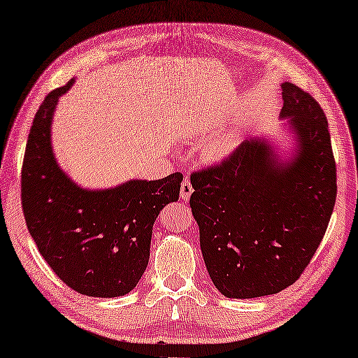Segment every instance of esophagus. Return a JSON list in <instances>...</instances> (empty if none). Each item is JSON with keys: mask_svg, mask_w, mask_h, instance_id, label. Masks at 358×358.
Masks as SVG:
<instances>
[{"mask_svg": "<svg viewBox=\"0 0 358 358\" xmlns=\"http://www.w3.org/2000/svg\"><path fill=\"white\" fill-rule=\"evenodd\" d=\"M192 193H193V187H192V184H190V180L185 179V180L180 184V198L184 199V201H188V198L192 196Z\"/></svg>", "mask_w": 358, "mask_h": 358, "instance_id": "1", "label": "esophagus"}]
</instances>
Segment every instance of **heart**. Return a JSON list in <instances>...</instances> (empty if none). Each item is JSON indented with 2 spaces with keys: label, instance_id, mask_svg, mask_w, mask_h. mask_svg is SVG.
<instances>
[{
  "label": "heart",
  "instance_id": "heart-1",
  "mask_svg": "<svg viewBox=\"0 0 358 358\" xmlns=\"http://www.w3.org/2000/svg\"><path fill=\"white\" fill-rule=\"evenodd\" d=\"M237 141H238V137L235 132H227V134H222V136H218L207 148L208 156L213 159L227 157L229 154L235 150Z\"/></svg>",
  "mask_w": 358,
  "mask_h": 358
}]
</instances>
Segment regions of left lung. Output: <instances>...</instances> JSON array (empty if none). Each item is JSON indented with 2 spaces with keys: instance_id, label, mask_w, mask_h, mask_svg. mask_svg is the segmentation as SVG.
Here are the masks:
<instances>
[{
  "instance_id": "left-lung-1",
  "label": "left lung",
  "mask_w": 358,
  "mask_h": 358,
  "mask_svg": "<svg viewBox=\"0 0 358 358\" xmlns=\"http://www.w3.org/2000/svg\"><path fill=\"white\" fill-rule=\"evenodd\" d=\"M282 98L292 157L284 162L257 137L190 178L202 257L226 298H260L294 284L334 212L336 168L324 112L294 84H282Z\"/></svg>"
}]
</instances>
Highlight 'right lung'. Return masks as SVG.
I'll return each instance as SVG.
<instances>
[{
  "instance_id": "right-lung-1",
  "label": "right lung",
  "mask_w": 358,
  "mask_h": 358,
  "mask_svg": "<svg viewBox=\"0 0 358 358\" xmlns=\"http://www.w3.org/2000/svg\"><path fill=\"white\" fill-rule=\"evenodd\" d=\"M69 84L38 107L26 143L22 206L38 252L57 278L80 294L118 298L138 284L148 266L154 221L179 199L180 173L157 180L131 179L90 190L59 166L51 124Z\"/></svg>"
}]
</instances>
